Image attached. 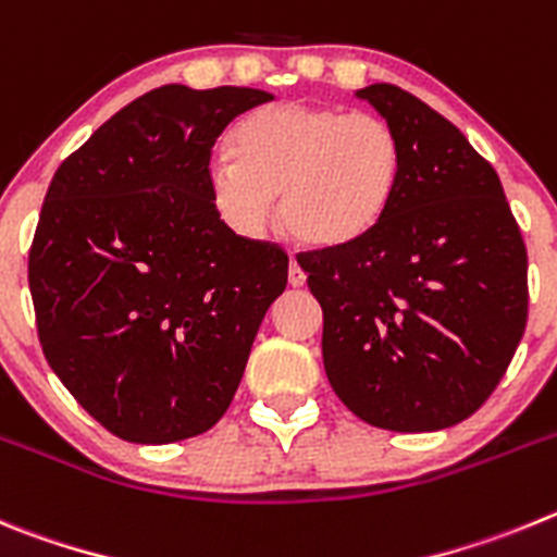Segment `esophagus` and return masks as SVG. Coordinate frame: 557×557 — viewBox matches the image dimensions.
<instances>
[{
  "instance_id": "obj_1",
  "label": "esophagus",
  "mask_w": 557,
  "mask_h": 557,
  "mask_svg": "<svg viewBox=\"0 0 557 557\" xmlns=\"http://www.w3.org/2000/svg\"><path fill=\"white\" fill-rule=\"evenodd\" d=\"M288 283H290V288H302V285H305V272H302V267H299L297 260H290Z\"/></svg>"
}]
</instances>
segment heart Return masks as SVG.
Returning <instances> with one entry per match:
<instances>
[{
	"label": "heart",
	"instance_id": "b5f03b06",
	"mask_svg": "<svg viewBox=\"0 0 557 557\" xmlns=\"http://www.w3.org/2000/svg\"><path fill=\"white\" fill-rule=\"evenodd\" d=\"M230 154L208 169L224 222L255 235L280 197V224L310 249H347L372 235L397 202L405 144L374 113L283 102L233 129Z\"/></svg>",
	"mask_w": 557,
	"mask_h": 557
}]
</instances>
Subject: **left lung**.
<instances>
[{
    "mask_svg": "<svg viewBox=\"0 0 557 557\" xmlns=\"http://www.w3.org/2000/svg\"><path fill=\"white\" fill-rule=\"evenodd\" d=\"M355 97L399 133L405 177L363 242L297 258L324 313V372L374 428H453L491 397L522 341L528 249L497 172L453 122L397 85Z\"/></svg>",
    "mask_w": 557,
    "mask_h": 557,
    "instance_id": "left-lung-1",
    "label": "left lung"
}]
</instances>
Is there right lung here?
Here are the masks:
<instances>
[{
  "label": "right lung",
  "mask_w": 557,
  "mask_h": 557,
  "mask_svg": "<svg viewBox=\"0 0 557 557\" xmlns=\"http://www.w3.org/2000/svg\"><path fill=\"white\" fill-rule=\"evenodd\" d=\"M272 94L163 85L69 154L29 249L52 372L133 444L205 433L233 403L288 255L235 235L208 191L210 149Z\"/></svg>",
  "instance_id": "1"
}]
</instances>
